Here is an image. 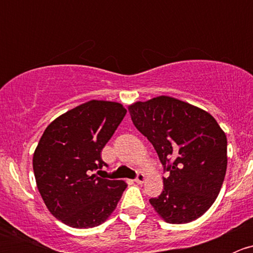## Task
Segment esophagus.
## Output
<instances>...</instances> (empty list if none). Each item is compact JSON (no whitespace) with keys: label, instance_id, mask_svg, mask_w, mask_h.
<instances>
[{"label":"esophagus","instance_id":"obj_1","mask_svg":"<svg viewBox=\"0 0 253 253\" xmlns=\"http://www.w3.org/2000/svg\"><path fill=\"white\" fill-rule=\"evenodd\" d=\"M145 180V175L142 174V172H139V174H137L136 178H134V182L136 183H143Z\"/></svg>","mask_w":253,"mask_h":253}]
</instances>
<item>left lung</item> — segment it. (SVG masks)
I'll use <instances>...</instances> for the list:
<instances>
[{
  "label": "left lung",
  "mask_w": 253,
  "mask_h": 253,
  "mask_svg": "<svg viewBox=\"0 0 253 253\" xmlns=\"http://www.w3.org/2000/svg\"><path fill=\"white\" fill-rule=\"evenodd\" d=\"M128 111L169 174L150 205L170 224L200 218L218 197L225 177L228 142L223 129L211 114L170 96L138 101Z\"/></svg>",
  "instance_id": "1"
}]
</instances>
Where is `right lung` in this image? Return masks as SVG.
<instances>
[{
	"label": "right lung",
	"instance_id": "right-lung-1",
	"mask_svg": "<svg viewBox=\"0 0 253 253\" xmlns=\"http://www.w3.org/2000/svg\"><path fill=\"white\" fill-rule=\"evenodd\" d=\"M126 112L119 103L90 100L57 117L40 138L33 157L38 190L66 225L94 228L116 208L126 183L91 172L108 167L101 150Z\"/></svg>",
	"mask_w": 253,
	"mask_h": 253
}]
</instances>
